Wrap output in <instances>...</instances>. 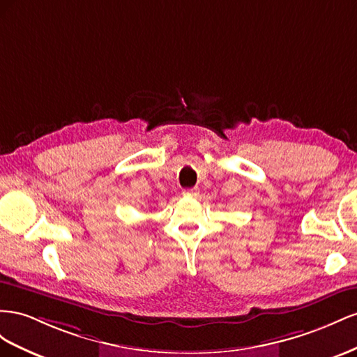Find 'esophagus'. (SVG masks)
Wrapping results in <instances>:
<instances>
[{"mask_svg":"<svg viewBox=\"0 0 357 357\" xmlns=\"http://www.w3.org/2000/svg\"><path fill=\"white\" fill-rule=\"evenodd\" d=\"M197 192H199L197 188H187V190L182 191V195H184V196H197Z\"/></svg>","mask_w":357,"mask_h":357,"instance_id":"1","label":"esophagus"}]
</instances>
